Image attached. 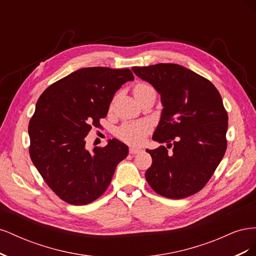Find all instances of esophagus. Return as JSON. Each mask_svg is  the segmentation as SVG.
<instances>
[{"instance_id":"esophagus-1","label":"esophagus","mask_w":256,"mask_h":256,"mask_svg":"<svg viewBox=\"0 0 256 256\" xmlns=\"http://www.w3.org/2000/svg\"><path fill=\"white\" fill-rule=\"evenodd\" d=\"M141 150H142L138 148V147H130L129 152H130L131 154H138V152H140Z\"/></svg>"}]
</instances>
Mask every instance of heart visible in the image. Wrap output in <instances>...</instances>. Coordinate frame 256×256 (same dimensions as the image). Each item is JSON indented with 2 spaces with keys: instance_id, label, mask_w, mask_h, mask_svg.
Wrapping results in <instances>:
<instances>
[{
  "instance_id": "1",
  "label": "heart",
  "mask_w": 256,
  "mask_h": 256,
  "mask_svg": "<svg viewBox=\"0 0 256 256\" xmlns=\"http://www.w3.org/2000/svg\"><path fill=\"white\" fill-rule=\"evenodd\" d=\"M147 94H156V90L150 84L140 82L138 83L134 88V97H141ZM150 126L145 122H130L122 125V128L118 130V136L122 141L131 143V144H138L143 141L146 134L148 132Z\"/></svg>"
}]
</instances>
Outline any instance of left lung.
I'll use <instances>...</instances> for the list:
<instances>
[{
	"label": "left lung",
	"mask_w": 256,
	"mask_h": 256,
	"mask_svg": "<svg viewBox=\"0 0 256 256\" xmlns=\"http://www.w3.org/2000/svg\"><path fill=\"white\" fill-rule=\"evenodd\" d=\"M132 70L159 92L164 106L152 140L168 145L146 150L152 159L145 173L147 182L168 198L196 194L210 180L226 150L228 118L220 92L209 80L177 64Z\"/></svg>",
	"instance_id": "1"
}]
</instances>
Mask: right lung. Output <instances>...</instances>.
<instances>
[{"label": "right lung", "mask_w": 256, "mask_h": 256, "mask_svg": "<svg viewBox=\"0 0 256 256\" xmlns=\"http://www.w3.org/2000/svg\"><path fill=\"white\" fill-rule=\"evenodd\" d=\"M134 79L128 68H81L50 85L37 100L28 122L30 156L66 203L85 205L102 196L128 156V146L118 138L90 152L85 138L92 127H100L116 90Z\"/></svg>", "instance_id": "add662e5"}]
</instances>
